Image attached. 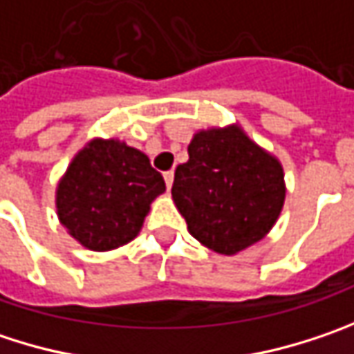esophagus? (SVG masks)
<instances>
[{
    "label": "esophagus",
    "instance_id": "obj_1",
    "mask_svg": "<svg viewBox=\"0 0 354 354\" xmlns=\"http://www.w3.org/2000/svg\"><path fill=\"white\" fill-rule=\"evenodd\" d=\"M173 179H175V173H173V171H167V173H165V185H167V189L173 187Z\"/></svg>",
    "mask_w": 354,
    "mask_h": 354
}]
</instances>
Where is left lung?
Returning a JSON list of instances; mask_svg holds the SVG:
<instances>
[{"label":"left lung","mask_w":354,"mask_h":354,"mask_svg":"<svg viewBox=\"0 0 354 354\" xmlns=\"http://www.w3.org/2000/svg\"><path fill=\"white\" fill-rule=\"evenodd\" d=\"M187 153L171 195L191 236L225 256L262 240L286 197L280 161L238 124L197 131Z\"/></svg>","instance_id":"left-lung-1"}]
</instances>
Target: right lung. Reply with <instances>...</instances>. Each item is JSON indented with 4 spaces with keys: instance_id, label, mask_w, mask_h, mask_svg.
Segmentation results:
<instances>
[{
    "instance_id": "add662e5",
    "label": "right lung",
    "mask_w": 354,
    "mask_h": 354,
    "mask_svg": "<svg viewBox=\"0 0 354 354\" xmlns=\"http://www.w3.org/2000/svg\"><path fill=\"white\" fill-rule=\"evenodd\" d=\"M163 191V175L139 149L92 139L56 187L58 219L84 248L109 252L139 236L151 203Z\"/></svg>"
}]
</instances>
